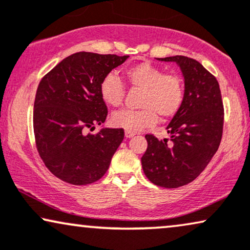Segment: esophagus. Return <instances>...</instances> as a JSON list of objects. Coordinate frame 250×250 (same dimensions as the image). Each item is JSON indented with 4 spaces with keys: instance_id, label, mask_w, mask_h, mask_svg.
I'll return each mask as SVG.
<instances>
[{
    "instance_id": "1",
    "label": "esophagus",
    "mask_w": 250,
    "mask_h": 250,
    "mask_svg": "<svg viewBox=\"0 0 250 250\" xmlns=\"http://www.w3.org/2000/svg\"><path fill=\"white\" fill-rule=\"evenodd\" d=\"M125 136L127 138H131V137H134L135 136V132H132V131H129V130H125Z\"/></svg>"
}]
</instances>
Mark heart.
<instances>
[{"instance_id": "1", "label": "heart", "mask_w": 250, "mask_h": 250, "mask_svg": "<svg viewBox=\"0 0 250 250\" xmlns=\"http://www.w3.org/2000/svg\"><path fill=\"white\" fill-rule=\"evenodd\" d=\"M125 78L134 88L142 89L141 109H120L112 114L111 123L116 128L137 132L152 127L161 119H169L179 111L184 101V85L175 75H167L161 68L141 62L125 69ZM99 95L105 104L121 105L125 88L118 76L109 73L99 84Z\"/></svg>"}]
</instances>
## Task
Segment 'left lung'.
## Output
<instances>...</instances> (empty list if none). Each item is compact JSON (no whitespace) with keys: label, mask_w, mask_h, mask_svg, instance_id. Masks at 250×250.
Segmentation results:
<instances>
[{"label":"left lung","mask_w":250,"mask_h":250,"mask_svg":"<svg viewBox=\"0 0 250 250\" xmlns=\"http://www.w3.org/2000/svg\"><path fill=\"white\" fill-rule=\"evenodd\" d=\"M158 61L176 62L181 68L184 101L166 128L170 143L145 136L147 149L142 156V167L153 184L176 188L194 181L217 152L224 108L217 80L200 62L185 56Z\"/></svg>","instance_id":"left-lung-1"}]
</instances>
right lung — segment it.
Returning <instances> with one entry per match:
<instances>
[{"label": "right lung", "mask_w": 250, "mask_h": 250, "mask_svg": "<svg viewBox=\"0 0 250 250\" xmlns=\"http://www.w3.org/2000/svg\"><path fill=\"white\" fill-rule=\"evenodd\" d=\"M129 56L78 52L62 59L41 80L33 112L36 146L46 168L73 185L91 184L107 171L123 141V129L106 128L107 107L99 95L102 80Z\"/></svg>", "instance_id": "right-lung-1"}]
</instances>
